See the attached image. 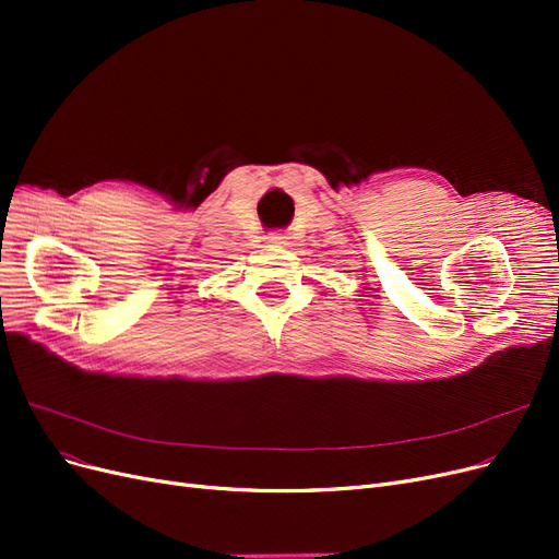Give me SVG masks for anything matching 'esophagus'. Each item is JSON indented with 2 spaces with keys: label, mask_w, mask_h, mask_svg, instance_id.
<instances>
[{
  "label": "esophagus",
  "mask_w": 559,
  "mask_h": 559,
  "mask_svg": "<svg viewBox=\"0 0 559 559\" xmlns=\"http://www.w3.org/2000/svg\"><path fill=\"white\" fill-rule=\"evenodd\" d=\"M267 242H270V245H286V238H284L282 233H273V235H270V238H267Z\"/></svg>",
  "instance_id": "1"
}]
</instances>
